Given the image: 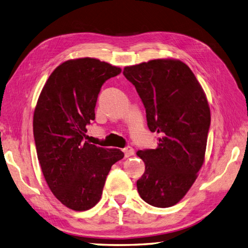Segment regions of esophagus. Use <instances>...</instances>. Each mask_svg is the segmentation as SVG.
<instances>
[{
    "label": "esophagus",
    "instance_id": "1",
    "mask_svg": "<svg viewBox=\"0 0 248 248\" xmlns=\"http://www.w3.org/2000/svg\"><path fill=\"white\" fill-rule=\"evenodd\" d=\"M123 151H124L125 157H131L132 155H134V149L131 148V147H126Z\"/></svg>",
    "mask_w": 248,
    "mask_h": 248
}]
</instances>
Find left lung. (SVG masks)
<instances>
[{
	"instance_id": "1",
	"label": "left lung",
	"mask_w": 248,
	"mask_h": 248,
	"mask_svg": "<svg viewBox=\"0 0 248 248\" xmlns=\"http://www.w3.org/2000/svg\"><path fill=\"white\" fill-rule=\"evenodd\" d=\"M124 75L142 100L150 131L161 135L156 149L136 153L145 164L138 193L153 206H173L188 192L204 162L211 124L205 93L179 60L128 66Z\"/></svg>"
}]
</instances>
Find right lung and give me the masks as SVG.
<instances>
[{
	"label": "right lung",
	"instance_id": "obj_1",
	"mask_svg": "<svg viewBox=\"0 0 248 248\" xmlns=\"http://www.w3.org/2000/svg\"><path fill=\"white\" fill-rule=\"evenodd\" d=\"M120 72L96 59L69 60L50 74L37 99L33 135L43 175L56 199L76 212L100 200L111 167L124 156L84 141L101 86Z\"/></svg>",
	"mask_w": 248,
	"mask_h": 248
}]
</instances>
